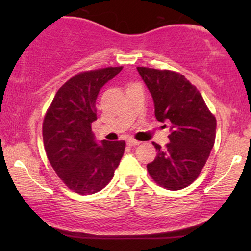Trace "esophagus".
<instances>
[{
  "label": "esophagus",
  "instance_id": "esophagus-1",
  "mask_svg": "<svg viewBox=\"0 0 251 251\" xmlns=\"http://www.w3.org/2000/svg\"><path fill=\"white\" fill-rule=\"evenodd\" d=\"M126 144H128L129 146H137V145H139L140 142H138V140H135V139H128Z\"/></svg>",
  "mask_w": 251,
  "mask_h": 251
}]
</instances>
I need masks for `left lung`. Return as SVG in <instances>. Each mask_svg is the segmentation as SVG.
Masks as SVG:
<instances>
[{
    "label": "left lung",
    "mask_w": 251,
    "mask_h": 251,
    "mask_svg": "<svg viewBox=\"0 0 251 251\" xmlns=\"http://www.w3.org/2000/svg\"><path fill=\"white\" fill-rule=\"evenodd\" d=\"M137 71L152 95L156 120L170 126V143L164 149L153 143L157 155L147 170L160 186L181 190L197 179L210 155L216 119L184 75L147 67Z\"/></svg>",
    "instance_id": "1"
}]
</instances>
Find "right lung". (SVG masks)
Listing matches in <instances>:
<instances>
[{
	"instance_id": "obj_1",
	"label": "right lung",
	"mask_w": 251,
	"mask_h": 251,
	"mask_svg": "<svg viewBox=\"0 0 251 251\" xmlns=\"http://www.w3.org/2000/svg\"><path fill=\"white\" fill-rule=\"evenodd\" d=\"M122 67H107L75 75L54 96L43 121V143L58 177L78 194L102 190L114 176L125 153V140L97 143L91 123L97 120L100 89Z\"/></svg>"
}]
</instances>
